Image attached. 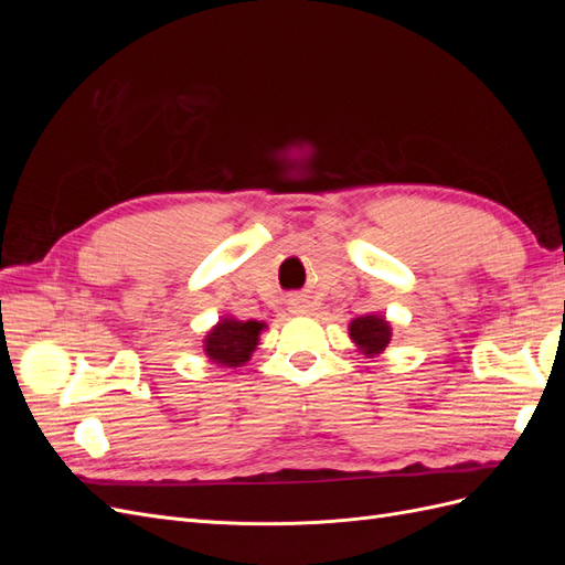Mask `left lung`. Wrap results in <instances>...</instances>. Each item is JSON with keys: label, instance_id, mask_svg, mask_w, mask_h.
I'll list each match as a JSON object with an SVG mask.
<instances>
[{"label": "left lung", "instance_id": "obj_1", "mask_svg": "<svg viewBox=\"0 0 565 565\" xmlns=\"http://www.w3.org/2000/svg\"><path fill=\"white\" fill-rule=\"evenodd\" d=\"M351 337L365 353H380L386 349L391 339L388 322L380 316H363L351 322Z\"/></svg>", "mask_w": 565, "mask_h": 565}]
</instances>
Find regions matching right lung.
I'll use <instances>...</instances> for the list:
<instances>
[{
  "mask_svg": "<svg viewBox=\"0 0 565 565\" xmlns=\"http://www.w3.org/2000/svg\"><path fill=\"white\" fill-rule=\"evenodd\" d=\"M264 322L256 320H233L224 318L204 339V351L218 365L237 367L249 361L252 351L259 344V332Z\"/></svg>",
  "mask_w": 565,
  "mask_h": 565,
  "instance_id": "obj_1",
  "label": "right lung"
}]
</instances>
